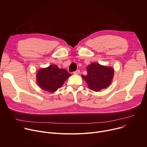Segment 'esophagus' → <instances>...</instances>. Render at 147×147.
I'll use <instances>...</instances> for the list:
<instances>
[{
  "instance_id": "1",
  "label": "esophagus",
  "mask_w": 147,
  "mask_h": 147,
  "mask_svg": "<svg viewBox=\"0 0 147 147\" xmlns=\"http://www.w3.org/2000/svg\"><path fill=\"white\" fill-rule=\"evenodd\" d=\"M74 74L75 75H78V74H80V71H79V70H77V71L74 72Z\"/></svg>"
}]
</instances>
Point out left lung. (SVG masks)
Returning a JSON list of instances; mask_svg holds the SVG:
<instances>
[{
	"label": "left lung",
	"instance_id": "1",
	"mask_svg": "<svg viewBox=\"0 0 147 147\" xmlns=\"http://www.w3.org/2000/svg\"><path fill=\"white\" fill-rule=\"evenodd\" d=\"M88 74L82 75L89 88L94 92L106 89L112 82L115 70L111 67L102 65L98 63H92L86 68Z\"/></svg>",
	"mask_w": 147,
	"mask_h": 147
}]
</instances>
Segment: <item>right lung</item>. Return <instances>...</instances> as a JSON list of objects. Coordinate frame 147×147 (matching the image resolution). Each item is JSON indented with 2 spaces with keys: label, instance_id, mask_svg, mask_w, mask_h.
<instances>
[{
  "label": "right lung",
  "instance_id": "add662e5",
  "mask_svg": "<svg viewBox=\"0 0 147 147\" xmlns=\"http://www.w3.org/2000/svg\"><path fill=\"white\" fill-rule=\"evenodd\" d=\"M71 76L66 69H60L56 65L40 69L36 75L37 83L44 90L53 93L61 88L65 81Z\"/></svg>",
  "mask_w": 147,
  "mask_h": 147
}]
</instances>
